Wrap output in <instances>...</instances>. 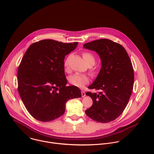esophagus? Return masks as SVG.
Instances as JSON below:
<instances>
[{"instance_id":"1","label":"esophagus","mask_w":154,"mask_h":154,"mask_svg":"<svg viewBox=\"0 0 154 154\" xmlns=\"http://www.w3.org/2000/svg\"><path fill=\"white\" fill-rule=\"evenodd\" d=\"M81 94H82V97H85V96H86V94H85V91H81Z\"/></svg>"}]
</instances>
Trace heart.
<instances>
[{"label": "heart", "mask_w": 154, "mask_h": 154, "mask_svg": "<svg viewBox=\"0 0 154 154\" xmlns=\"http://www.w3.org/2000/svg\"><path fill=\"white\" fill-rule=\"evenodd\" d=\"M83 58L88 66H92L95 63V58L94 56L89 52H84L82 53ZM65 69L67 67V60H66L64 63ZM91 73L94 74V71L92 70ZM69 82L72 85L78 88H82L85 85L87 84L89 82V79L87 75L75 74L69 78Z\"/></svg>", "instance_id": "heart-1"}]
</instances>
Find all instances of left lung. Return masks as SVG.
<instances>
[{"instance_id":"left-lung-1","label":"left lung","mask_w":154,"mask_h":154,"mask_svg":"<svg viewBox=\"0 0 154 154\" xmlns=\"http://www.w3.org/2000/svg\"><path fill=\"white\" fill-rule=\"evenodd\" d=\"M83 46L95 51L101 62L97 77L88 87L101 92L86 93L93 104L85 113L95 121L109 123L121 115L131 96L134 82L132 62L125 48L109 39L95 40Z\"/></svg>"}]
</instances>
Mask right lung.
Listing matches in <instances>:
<instances>
[{"label": "right lung", "instance_id": "obj_1", "mask_svg": "<svg viewBox=\"0 0 154 154\" xmlns=\"http://www.w3.org/2000/svg\"><path fill=\"white\" fill-rule=\"evenodd\" d=\"M78 44L43 40L31 44L23 55L17 73L18 92L37 120L47 122L60 117L69 100L81 97L78 87L66 86L64 68L65 56Z\"/></svg>", "mask_w": 154, "mask_h": 154}]
</instances>
